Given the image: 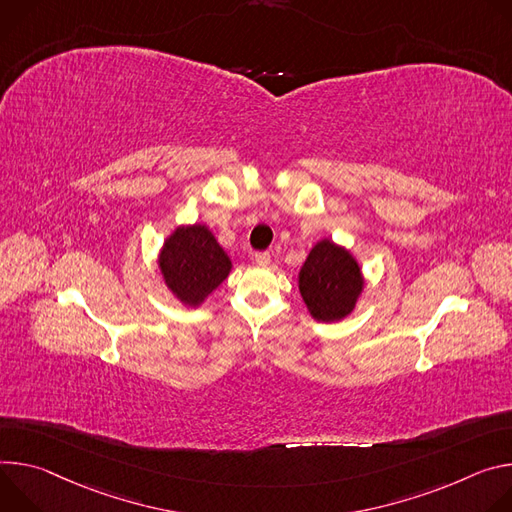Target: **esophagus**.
I'll return each instance as SVG.
<instances>
[{"mask_svg":"<svg viewBox=\"0 0 512 512\" xmlns=\"http://www.w3.org/2000/svg\"><path fill=\"white\" fill-rule=\"evenodd\" d=\"M254 260H256L258 264L266 266V264H270V252H256V254H254Z\"/></svg>","mask_w":512,"mask_h":512,"instance_id":"esophagus-1","label":"esophagus"}]
</instances>
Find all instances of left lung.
Segmentation results:
<instances>
[{"instance_id":"obj_1","label":"left lung","mask_w":512,"mask_h":512,"mask_svg":"<svg viewBox=\"0 0 512 512\" xmlns=\"http://www.w3.org/2000/svg\"><path fill=\"white\" fill-rule=\"evenodd\" d=\"M299 289L317 321H337L354 309L362 293V274L350 252L323 240L301 268Z\"/></svg>"}]
</instances>
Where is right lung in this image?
<instances>
[{
  "mask_svg": "<svg viewBox=\"0 0 512 512\" xmlns=\"http://www.w3.org/2000/svg\"><path fill=\"white\" fill-rule=\"evenodd\" d=\"M232 262L205 225L179 227L164 244L160 270L181 301L199 305L230 274Z\"/></svg>",
  "mask_w": 512,
  "mask_h": 512,
  "instance_id": "right-lung-1",
  "label": "right lung"
}]
</instances>
